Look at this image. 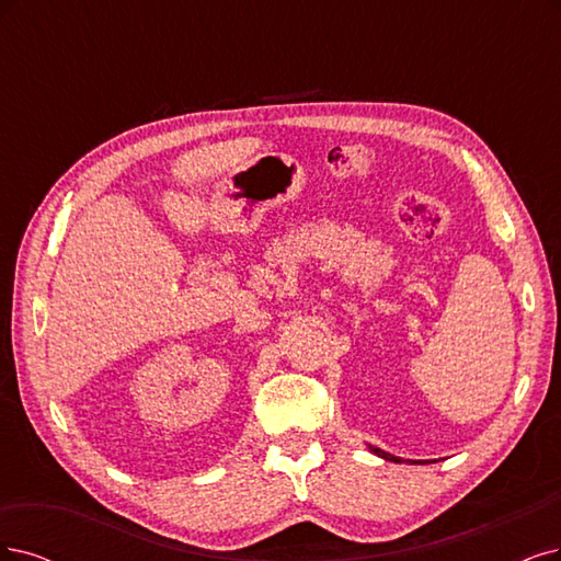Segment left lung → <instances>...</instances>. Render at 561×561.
Segmentation results:
<instances>
[{
  "label": "left lung",
  "instance_id": "1",
  "mask_svg": "<svg viewBox=\"0 0 561 561\" xmlns=\"http://www.w3.org/2000/svg\"><path fill=\"white\" fill-rule=\"evenodd\" d=\"M369 450L375 453V455H379V458H383V460H390V462H402L400 458H396V455H390V453H386V450H381V448H375V446H369Z\"/></svg>",
  "mask_w": 561,
  "mask_h": 561
}]
</instances>
